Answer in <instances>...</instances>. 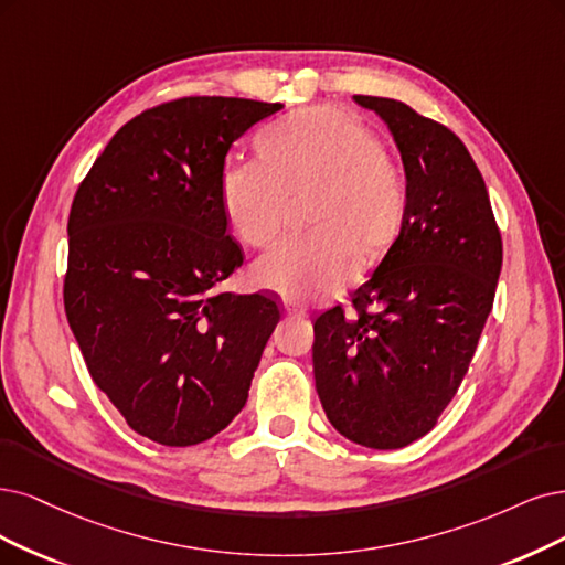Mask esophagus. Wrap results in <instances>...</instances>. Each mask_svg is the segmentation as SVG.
I'll return each mask as SVG.
<instances>
[{
	"mask_svg": "<svg viewBox=\"0 0 565 565\" xmlns=\"http://www.w3.org/2000/svg\"><path fill=\"white\" fill-rule=\"evenodd\" d=\"M284 307H286L288 315H296V317H305V315H307V309L300 307V305H296V302H288V300H286Z\"/></svg>",
	"mask_w": 565,
	"mask_h": 565,
	"instance_id": "esophagus-1",
	"label": "esophagus"
}]
</instances>
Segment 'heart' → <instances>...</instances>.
I'll list each match as a JSON object with an SVG mask.
<instances>
[{"label": "heart", "mask_w": 565, "mask_h": 565, "mask_svg": "<svg viewBox=\"0 0 565 565\" xmlns=\"http://www.w3.org/2000/svg\"><path fill=\"white\" fill-rule=\"evenodd\" d=\"M263 160L227 164L223 214L235 235L265 248L281 233L290 198H305L315 225L256 265L258 286L284 298L335 294L359 275L363 250L380 254L407 212L403 167L365 122L335 107L290 114L258 137Z\"/></svg>", "instance_id": "heart-1"}]
</instances>
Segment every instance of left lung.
Masks as SVG:
<instances>
[{
    "label": "left lung",
    "instance_id": "1",
    "mask_svg": "<svg viewBox=\"0 0 565 565\" xmlns=\"http://www.w3.org/2000/svg\"><path fill=\"white\" fill-rule=\"evenodd\" d=\"M398 146L401 235L342 307L315 321V380L328 422L370 449H401L440 419L491 315L503 242L466 143L405 102L353 95Z\"/></svg>",
    "mask_w": 565,
    "mask_h": 565
}]
</instances>
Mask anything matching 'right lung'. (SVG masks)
<instances>
[{"instance_id": "1", "label": "right lung", "mask_w": 565, "mask_h": 565, "mask_svg": "<svg viewBox=\"0 0 565 565\" xmlns=\"http://www.w3.org/2000/svg\"><path fill=\"white\" fill-rule=\"evenodd\" d=\"M284 104L181 97L135 116L81 181L65 311L93 382L139 435L191 447L242 412L281 315L218 294L244 263L225 230V156Z\"/></svg>"}]
</instances>
